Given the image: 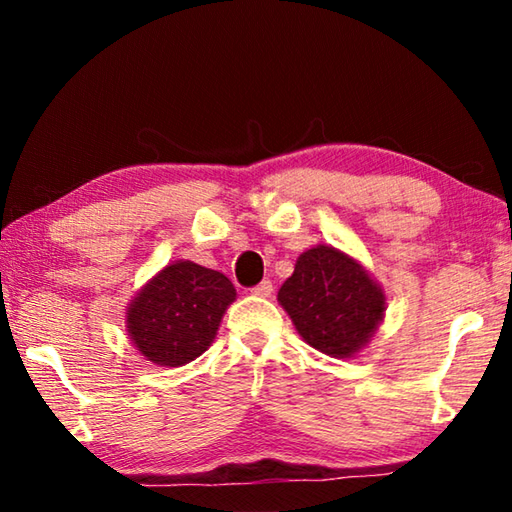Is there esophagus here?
Here are the masks:
<instances>
[{
  "label": "esophagus",
  "mask_w": 512,
  "mask_h": 512,
  "mask_svg": "<svg viewBox=\"0 0 512 512\" xmlns=\"http://www.w3.org/2000/svg\"><path fill=\"white\" fill-rule=\"evenodd\" d=\"M273 293V282L271 280H264L259 282L257 287L253 289V296H259V298H268Z\"/></svg>",
  "instance_id": "obj_1"
}]
</instances>
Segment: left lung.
I'll use <instances>...</instances> for the list:
<instances>
[{
  "label": "left lung",
  "mask_w": 512,
  "mask_h": 512,
  "mask_svg": "<svg viewBox=\"0 0 512 512\" xmlns=\"http://www.w3.org/2000/svg\"><path fill=\"white\" fill-rule=\"evenodd\" d=\"M277 302L302 341L334 359H352L366 348L386 314V291L359 259L318 244L298 257Z\"/></svg>",
  "instance_id": "left-lung-1"
}]
</instances>
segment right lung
I'll use <instances>...</instances> for the list:
<instances>
[{
  "label": "right lung",
  "mask_w": 512,
  "mask_h": 512,
  "mask_svg": "<svg viewBox=\"0 0 512 512\" xmlns=\"http://www.w3.org/2000/svg\"><path fill=\"white\" fill-rule=\"evenodd\" d=\"M235 300L237 291L223 273L176 259L135 293L126 307V332L146 361L185 366L210 348Z\"/></svg>",
  "instance_id": "obj_1"
}]
</instances>
